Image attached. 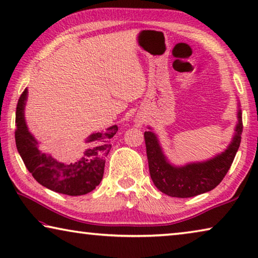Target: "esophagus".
I'll return each instance as SVG.
<instances>
[{
    "mask_svg": "<svg viewBox=\"0 0 258 258\" xmlns=\"http://www.w3.org/2000/svg\"><path fill=\"white\" fill-rule=\"evenodd\" d=\"M137 125H139V126H140V125H141V121H138V122H137Z\"/></svg>",
    "mask_w": 258,
    "mask_h": 258,
    "instance_id": "esophagus-1",
    "label": "esophagus"
}]
</instances>
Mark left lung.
Segmentation results:
<instances>
[{
	"label": "left lung",
	"mask_w": 258,
	"mask_h": 258,
	"mask_svg": "<svg viewBox=\"0 0 258 258\" xmlns=\"http://www.w3.org/2000/svg\"><path fill=\"white\" fill-rule=\"evenodd\" d=\"M237 117L239 124L236 125L235 136L224 153L206 162L191 163L184 167L171 166L161 151L155 134L151 131L145 132L149 174L157 189L170 197L189 198L218 186L229 170L240 147L243 128L240 110Z\"/></svg>",
	"instance_id": "obj_1"
}]
</instances>
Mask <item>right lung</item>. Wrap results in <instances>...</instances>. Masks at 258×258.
<instances>
[{"instance_id":"right-lung-1","label":"right lung","mask_w":258,"mask_h":258,"mask_svg":"<svg viewBox=\"0 0 258 258\" xmlns=\"http://www.w3.org/2000/svg\"><path fill=\"white\" fill-rule=\"evenodd\" d=\"M28 90L22 92L16 107V147L23 162L33 178L47 189L68 196L86 195L101 183L104 175L105 157L111 149V139L117 125L103 132L92 133L86 142L83 157L75 163L64 164L38 149V142L29 132L24 120V105Z\"/></svg>"}]
</instances>
